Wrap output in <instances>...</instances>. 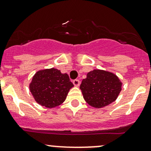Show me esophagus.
Returning <instances> with one entry per match:
<instances>
[{
  "label": "esophagus",
  "mask_w": 151,
  "mask_h": 151,
  "mask_svg": "<svg viewBox=\"0 0 151 151\" xmlns=\"http://www.w3.org/2000/svg\"><path fill=\"white\" fill-rule=\"evenodd\" d=\"M73 84H74V85H75V86L78 87L79 85H80V81L79 80H73Z\"/></svg>",
  "instance_id": "obj_1"
}]
</instances>
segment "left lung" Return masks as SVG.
I'll return each mask as SVG.
<instances>
[{
    "instance_id": "8db88e82",
    "label": "left lung",
    "mask_w": 151,
    "mask_h": 151,
    "mask_svg": "<svg viewBox=\"0 0 151 151\" xmlns=\"http://www.w3.org/2000/svg\"><path fill=\"white\" fill-rule=\"evenodd\" d=\"M80 88L89 105L102 108L116 99L122 90V82L113 73L95 69L88 73Z\"/></svg>"
}]
</instances>
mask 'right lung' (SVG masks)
I'll use <instances>...</instances> for the list:
<instances>
[{"label": "right lung", "instance_id": "1", "mask_svg": "<svg viewBox=\"0 0 151 151\" xmlns=\"http://www.w3.org/2000/svg\"><path fill=\"white\" fill-rule=\"evenodd\" d=\"M72 87L68 74L54 68L37 71L29 85L35 101L49 109L62 104Z\"/></svg>", "mask_w": 151, "mask_h": 151}]
</instances>
